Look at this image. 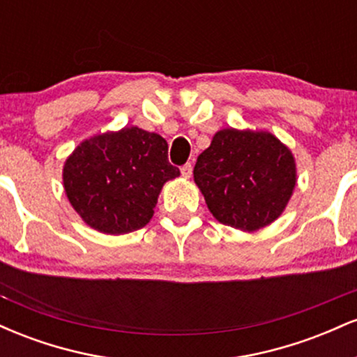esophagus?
Instances as JSON below:
<instances>
[{
	"instance_id": "esophagus-1",
	"label": "esophagus",
	"mask_w": 357,
	"mask_h": 357,
	"mask_svg": "<svg viewBox=\"0 0 357 357\" xmlns=\"http://www.w3.org/2000/svg\"><path fill=\"white\" fill-rule=\"evenodd\" d=\"M191 174H192V166L190 165V162H186V165L181 166V176H183V178L190 179Z\"/></svg>"
}]
</instances>
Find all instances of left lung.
Here are the masks:
<instances>
[{
  "label": "left lung",
  "mask_w": 357,
  "mask_h": 357,
  "mask_svg": "<svg viewBox=\"0 0 357 357\" xmlns=\"http://www.w3.org/2000/svg\"><path fill=\"white\" fill-rule=\"evenodd\" d=\"M192 174L211 215L243 231L275 221L297 183L296 159L273 134L231 127L213 136Z\"/></svg>",
  "instance_id": "obj_1"
}]
</instances>
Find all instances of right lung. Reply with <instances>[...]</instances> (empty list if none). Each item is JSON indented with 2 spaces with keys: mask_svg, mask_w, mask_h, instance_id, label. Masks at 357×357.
Instances as JSON below:
<instances>
[{
  "mask_svg": "<svg viewBox=\"0 0 357 357\" xmlns=\"http://www.w3.org/2000/svg\"><path fill=\"white\" fill-rule=\"evenodd\" d=\"M178 176L165 139L124 127L80 142L65 161L63 188L90 228L124 235L149 223L165 183Z\"/></svg>",
  "mask_w": 357,
  "mask_h": 357,
  "instance_id": "1",
  "label": "right lung"
}]
</instances>
